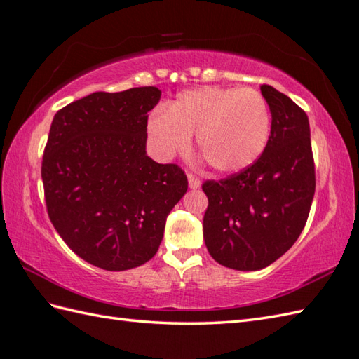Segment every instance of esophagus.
<instances>
[{"instance_id": "34e87169", "label": "esophagus", "mask_w": 359, "mask_h": 359, "mask_svg": "<svg viewBox=\"0 0 359 359\" xmlns=\"http://www.w3.org/2000/svg\"><path fill=\"white\" fill-rule=\"evenodd\" d=\"M187 180H189V186L192 189H198L201 186V181L198 180L195 175H192V173H187Z\"/></svg>"}]
</instances>
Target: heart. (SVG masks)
<instances>
[{
	"label": "heart",
	"instance_id": "b5f03b06",
	"mask_svg": "<svg viewBox=\"0 0 359 359\" xmlns=\"http://www.w3.org/2000/svg\"><path fill=\"white\" fill-rule=\"evenodd\" d=\"M149 133L163 156L184 152L196 137V150L217 173L252 165L270 137V110L253 89L205 86L181 93L167 112L149 118Z\"/></svg>",
	"mask_w": 359,
	"mask_h": 359
}]
</instances>
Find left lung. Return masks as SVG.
<instances>
[{
  "instance_id": "obj_1",
  "label": "left lung",
  "mask_w": 359,
  "mask_h": 359,
  "mask_svg": "<svg viewBox=\"0 0 359 359\" xmlns=\"http://www.w3.org/2000/svg\"><path fill=\"white\" fill-rule=\"evenodd\" d=\"M261 93L272 114L264 152L222 180H207L203 233L210 257L235 270H259L287 252L304 229L315 195V163L304 110L272 86Z\"/></svg>"
}]
</instances>
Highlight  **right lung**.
<instances>
[{
  "instance_id": "add662e5",
  "label": "right lung",
  "mask_w": 359,
  "mask_h": 359,
  "mask_svg": "<svg viewBox=\"0 0 359 359\" xmlns=\"http://www.w3.org/2000/svg\"><path fill=\"white\" fill-rule=\"evenodd\" d=\"M159 98L154 86L95 92L53 116L41 164L46 209L62 241L100 269L154 258L187 190L180 165L146 155L147 114Z\"/></svg>"
}]
</instances>
